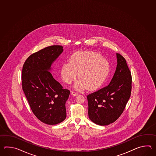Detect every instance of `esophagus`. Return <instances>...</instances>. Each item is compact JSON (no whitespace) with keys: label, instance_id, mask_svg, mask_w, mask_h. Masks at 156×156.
I'll use <instances>...</instances> for the list:
<instances>
[{"label":"esophagus","instance_id":"1","mask_svg":"<svg viewBox=\"0 0 156 156\" xmlns=\"http://www.w3.org/2000/svg\"><path fill=\"white\" fill-rule=\"evenodd\" d=\"M71 94L73 95V96H77L78 95V93L75 91H71Z\"/></svg>","mask_w":156,"mask_h":156}]
</instances>
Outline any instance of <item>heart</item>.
<instances>
[{"instance_id":"1","label":"heart","mask_w":156,"mask_h":156,"mask_svg":"<svg viewBox=\"0 0 156 156\" xmlns=\"http://www.w3.org/2000/svg\"><path fill=\"white\" fill-rule=\"evenodd\" d=\"M109 71V62L99 54L91 51L78 52L70 58L69 62L65 63L61 68V75L67 83L76 79L77 90L87 87L89 90L97 89L102 85Z\"/></svg>"}]
</instances>
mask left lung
<instances>
[{
	"label": "left lung",
	"mask_w": 156,
	"mask_h": 156,
	"mask_svg": "<svg viewBox=\"0 0 156 156\" xmlns=\"http://www.w3.org/2000/svg\"><path fill=\"white\" fill-rule=\"evenodd\" d=\"M116 71L108 86L89 94L90 119L100 126H106L118 119L123 113L132 91L131 72L124 57L116 53Z\"/></svg>",
	"instance_id": "obj_1"
}]
</instances>
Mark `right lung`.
<instances>
[{"instance_id": "add662e5", "label": "right lung", "mask_w": 156, "mask_h": 156, "mask_svg": "<svg viewBox=\"0 0 156 156\" xmlns=\"http://www.w3.org/2000/svg\"><path fill=\"white\" fill-rule=\"evenodd\" d=\"M62 52V46L47 47L30 55L22 69V89L30 109L40 121L48 125L66 118L65 104L70 90L63 89L49 71Z\"/></svg>"}]
</instances>
